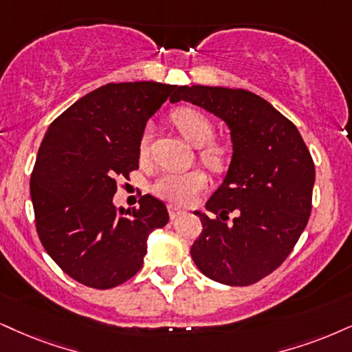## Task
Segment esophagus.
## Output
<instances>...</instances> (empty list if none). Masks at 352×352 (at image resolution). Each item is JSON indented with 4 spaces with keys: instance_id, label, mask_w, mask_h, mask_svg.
<instances>
[{
    "instance_id": "esophagus-1",
    "label": "esophagus",
    "mask_w": 352,
    "mask_h": 352,
    "mask_svg": "<svg viewBox=\"0 0 352 352\" xmlns=\"http://www.w3.org/2000/svg\"><path fill=\"white\" fill-rule=\"evenodd\" d=\"M168 210H169V217H171V220H175V219H177V217H179V215L184 214V210L177 209V207H175V206H169Z\"/></svg>"
}]
</instances>
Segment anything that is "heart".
<instances>
[{
	"label": "heart",
	"instance_id": "heart-1",
	"mask_svg": "<svg viewBox=\"0 0 352 352\" xmlns=\"http://www.w3.org/2000/svg\"><path fill=\"white\" fill-rule=\"evenodd\" d=\"M173 124L190 145L201 148L202 160L210 168H222L227 162V148L220 143L210 142L214 137V125L202 112L190 107H183L173 114ZM150 129L143 132L140 140V153L148 150ZM207 188L206 175L201 171L166 173L160 176L153 184V192L175 206H188Z\"/></svg>",
	"mask_w": 352,
	"mask_h": 352
}]
</instances>
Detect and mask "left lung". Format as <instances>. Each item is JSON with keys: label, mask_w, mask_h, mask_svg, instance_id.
<instances>
[{"label": "left lung", "mask_w": 352, "mask_h": 352, "mask_svg": "<svg viewBox=\"0 0 352 352\" xmlns=\"http://www.w3.org/2000/svg\"><path fill=\"white\" fill-rule=\"evenodd\" d=\"M169 101L190 102L222 119L232 140L227 175L206 204L217 219L194 212L202 232L190 246L192 261L220 284H254L284 263L309 222L310 151L296 125L251 91L184 85ZM232 211L237 217L227 224Z\"/></svg>", "instance_id": "left-lung-1"}]
</instances>
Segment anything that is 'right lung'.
<instances>
[{
    "label": "right lung",
    "mask_w": 352,
    "mask_h": 352,
    "mask_svg": "<svg viewBox=\"0 0 352 352\" xmlns=\"http://www.w3.org/2000/svg\"><path fill=\"white\" fill-rule=\"evenodd\" d=\"M176 85L109 83L72 104L47 129L30 176L43 248L73 279L111 289L137 274L151 232L168 223L150 196L116 209L117 177L138 168L146 122Z\"/></svg>",
    "instance_id": "obj_1"
}]
</instances>
